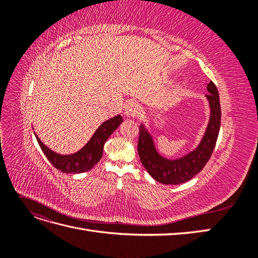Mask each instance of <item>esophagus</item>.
Here are the masks:
<instances>
[{"mask_svg":"<svg viewBox=\"0 0 258 258\" xmlns=\"http://www.w3.org/2000/svg\"><path fill=\"white\" fill-rule=\"evenodd\" d=\"M141 106L135 102V101H131L126 105V108H124V115L128 117H137L141 114Z\"/></svg>","mask_w":258,"mask_h":258,"instance_id":"1","label":"esophagus"}]
</instances>
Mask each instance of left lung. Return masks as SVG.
<instances>
[{"mask_svg":"<svg viewBox=\"0 0 258 258\" xmlns=\"http://www.w3.org/2000/svg\"><path fill=\"white\" fill-rule=\"evenodd\" d=\"M211 114L205 136L195 150L183 157L170 160L156 151L152 136L144 124L139 127L138 153L142 165L156 181L161 184H182L189 181L204 169L215 147L221 128V104L216 86L212 81L207 86Z\"/></svg>","mask_w":258,"mask_h":258,"instance_id":"8db88e82","label":"left lung"}]
</instances>
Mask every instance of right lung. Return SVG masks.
I'll list each match as a JSON object with an SVG mask.
<instances>
[{"mask_svg":"<svg viewBox=\"0 0 258 258\" xmlns=\"http://www.w3.org/2000/svg\"><path fill=\"white\" fill-rule=\"evenodd\" d=\"M121 122L122 118L120 115H117L113 118L104 121L96 130L89 142L81 151L72 155H60L54 153L49 150L36 135L35 137L41 150L54 168L64 173H83L86 171H89L102 158L105 141Z\"/></svg>","mask_w":258,"mask_h":258,"instance_id":"1","label":"right lung"}]
</instances>
